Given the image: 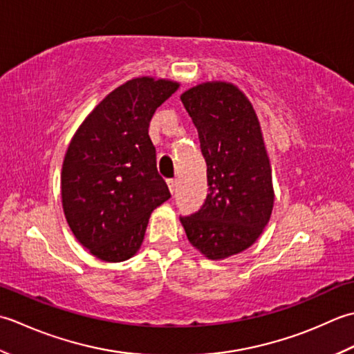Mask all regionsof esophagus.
I'll return each mask as SVG.
<instances>
[{"label":"esophagus","mask_w":354,"mask_h":354,"mask_svg":"<svg viewBox=\"0 0 354 354\" xmlns=\"http://www.w3.org/2000/svg\"><path fill=\"white\" fill-rule=\"evenodd\" d=\"M167 183H168V187L171 192H174L177 189V178H168Z\"/></svg>","instance_id":"1"}]
</instances>
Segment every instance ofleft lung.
<instances>
[{"label":"left lung","mask_w":354,"mask_h":354,"mask_svg":"<svg viewBox=\"0 0 354 354\" xmlns=\"http://www.w3.org/2000/svg\"><path fill=\"white\" fill-rule=\"evenodd\" d=\"M180 99L198 131L209 186L200 211L180 221L187 240L206 258L240 254L261 235L275 200L257 113L230 82L200 84Z\"/></svg>","instance_id":"8db88e82"}]
</instances>
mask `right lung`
Wrapping results in <instances>:
<instances>
[{
  "mask_svg": "<svg viewBox=\"0 0 354 354\" xmlns=\"http://www.w3.org/2000/svg\"><path fill=\"white\" fill-rule=\"evenodd\" d=\"M180 86L134 77L100 100L64 157L61 196L71 232L90 254L120 263L140 249L151 212L169 197L148 128Z\"/></svg>",
  "mask_w": 354,
  "mask_h": 354,
  "instance_id": "obj_1",
  "label": "right lung"
}]
</instances>
